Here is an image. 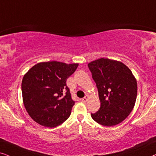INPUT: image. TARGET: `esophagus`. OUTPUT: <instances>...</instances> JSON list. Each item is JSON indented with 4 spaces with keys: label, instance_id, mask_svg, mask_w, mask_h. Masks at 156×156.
<instances>
[{
    "label": "esophagus",
    "instance_id": "1",
    "mask_svg": "<svg viewBox=\"0 0 156 156\" xmlns=\"http://www.w3.org/2000/svg\"><path fill=\"white\" fill-rule=\"evenodd\" d=\"M89 98H90V97H89L88 95H86L85 97H84V98H82V102H87V100H88V99H89Z\"/></svg>",
    "mask_w": 156,
    "mask_h": 156
}]
</instances>
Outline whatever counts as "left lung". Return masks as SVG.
Returning <instances> with one entry per match:
<instances>
[{
	"instance_id": "8db88e82",
	"label": "left lung",
	"mask_w": 156,
	"mask_h": 156,
	"mask_svg": "<svg viewBox=\"0 0 156 156\" xmlns=\"http://www.w3.org/2000/svg\"><path fill=\"white\" fill-rule=\"evenodd\" d=\"M96 83L100 100L93 120L104 126L122 122L134 108L137 98V81L131 70L119 61L101 58L88 64Z\"/></svg>"
}]
</instances>
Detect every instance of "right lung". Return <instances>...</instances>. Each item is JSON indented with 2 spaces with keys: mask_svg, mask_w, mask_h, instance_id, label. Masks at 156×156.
Masks as SVG:
<instances>
[{
  "mask_svg": "<svg viewBox=\"0 0 156 156\" xmlns=\"http://www.w3.org/2000/svg\"><path fill=\"white\" fill-rule=\"evenodd\" d=\"M79 64L40 62L30 69L21 83L24 107L42 126L55 127L69 118L74 101L66 82Z\"/></svg>",
  "mask_w": 156,
  "mask_h": 156,
  "instance_id": "1",
  "label": "right lung"
}]
</instances>
